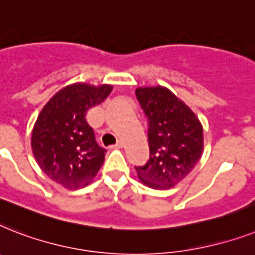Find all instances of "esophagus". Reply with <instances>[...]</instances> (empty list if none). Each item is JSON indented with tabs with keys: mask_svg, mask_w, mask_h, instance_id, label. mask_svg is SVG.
I'll return each instance as SVG.
<instances>
[{
	"mask_svg": "<svg viewBox=\"0 0 255 255\" xmlns=\"http://www.w3.org/2000/svg\"><path fill=\"white\" fill-rule=\"evenodd\" d=\"M122 144H124V143H122V140H118L117 143H116L115 146H113V147H112V148H121Z\"/></svg>",
	"mask_w": 255,
	"mask_h": 255,
	"instance_id": "esophagus-1",
	"label": "esophagus"
}]
</instances>
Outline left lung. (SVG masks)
<instances>
[{
    "instance_id": "8db88e82",
    "label": "left lung",
    "mask_w": 255,
    "mask_h": 255,
    "mask_svg": "<svg viewBox=\"0 0 255 255\" xmlns=\"http://www.w3.org/2000/svg\"><path fill=\"white\" fill-rule=\"evenodd\" d=\"M135 96L147 117L150 147L148 162L135 167L138 178L150 188L168 189L200 160L203 125L191 108L164 87H139Z\"/></svg>"
}]
</instances>
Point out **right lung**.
<instances>
[{
	"label": "right lung",
	"instance_id": "right-lung-1",
	"mask_svg": "<svg viewBox=\"0 0 255 255\" xmlns=\"http://www.w3.org/2000/svg\"><path fill=\"white\" fill-rule=\"evenodd\" d=\"M113 87L75 83L55 93L40 111L31 133V148L40 170L67 189L92 182L107 150L96 142L87 112L111 95Z\"/></svg>",
	"mask_w": 255,
	"mask_h": 255
}]
</instances>
